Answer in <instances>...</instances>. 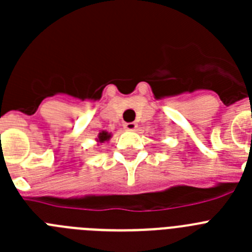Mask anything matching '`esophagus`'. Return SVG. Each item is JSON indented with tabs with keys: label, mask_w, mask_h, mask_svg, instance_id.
<instances>
[{
	"label": "esophagus",
	"mask_w": 252,
	"mask_h": 252,
	"mask_svg": "<svg viewBox=\"0 0 252 252\" xmlns=\"http://www.w3.org/2000/svg\"><path fill=\"white\" fill-rule=\"evenodd\" d=\"M124 128L127 131H133L136 128V124H135V122H125Z\"/></svg>",
	"instance_id": "obj_1"
}]
</instances>
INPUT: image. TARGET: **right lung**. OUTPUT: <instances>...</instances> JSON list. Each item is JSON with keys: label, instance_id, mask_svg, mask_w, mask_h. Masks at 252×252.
Instances as JSON below:
<instances>
[{"label": "right lung", "instance_id": "right-lung-1", "mask_svg": "<svg viewBox=\"0 0 252 252\" xmlns=\"http://www.w3.org/2000/svg\"><path fill=\"white\" fill-rule=\"evenodd\" d=\"M98 137H99V141L103 142V141H106V140L110 139V135H108V133H107L106 131H102V132L99 133Z\"/></svg>", "mask_w": 252, "mask_h": 252}]
</instances>
